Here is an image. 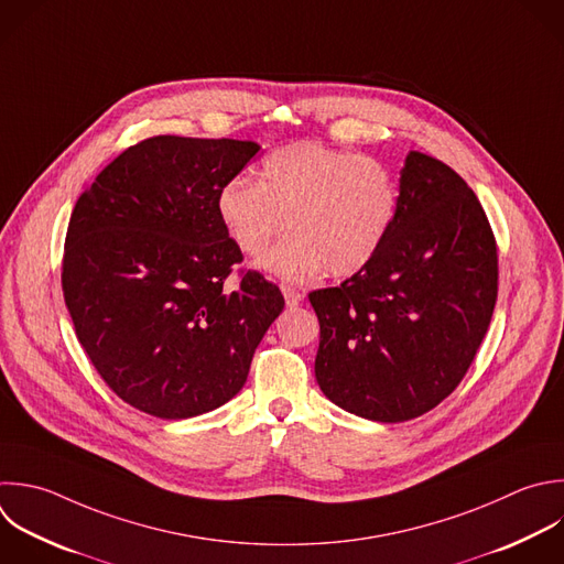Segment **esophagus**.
Instances as JSON below:
<instances>
[{
    "label": "esophagus",
    "instance_id": "34e87169",
    "mask_svg": "<svg viewBox=\"0 0 564 564\" xmlns=\"http://www.w3.org/2000/svg\"><path fill=\"white\" fill-rule=\"evenodd\" d=\"M282 295L286 300V306H297L302 300H304V293H300L297 289L293 286H282Z\"/></svg>",
    "mask_w": 564,
    "mask_h": 564
}]
</instances>
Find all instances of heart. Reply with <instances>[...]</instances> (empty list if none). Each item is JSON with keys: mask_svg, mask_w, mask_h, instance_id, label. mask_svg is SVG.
I'll return each mask as SVG.
<instances>
[{"mask_svg": "<svg viewBox=\"0 0 564 564\" xmlns=\"http://www.w3.org/2000/svg\"><path fill=\"white\" fill-rule=\"evenodd\" d=\"M401 205L399 181L370 156L295 141L271 150L258 170L225 181L216 216L229 242L260 258L282 229L289 236L258 262L286 282H304L326 269L333 278L361 271L388 240Z\"/></svg>", "mask_w": 564, "mask_h": 564, "instance_id": "heart-1", "label": "heart"}]
</instances>
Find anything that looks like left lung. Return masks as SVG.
Segmentation results:
<instances>
[{"instance_id": "8db88e82", "label": "left lung", "mask_w": 564, "mask_h": 564, "mask_svg": "<svg viewBox=\"0 0 564 564\" xmlns=\"http://www.w3.org/2000/svg\"><path fill=\"white\" fill-rule=\"evenodd\" d=\"M399 189V216L379 253L339 286L308 293L322 392L379 423L421 416L452 394L498 293L496 240L467 183L410 152Z\"/></svg>"}]
</instances>
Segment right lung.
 <instances>
[{"label":"right lung","mask_w":564,"mask_h":564,"mask_svg":"<svg viewBox=\"0 0 564 564\" xmlns=\"http://www.w3.org/2000/svg\"><path fill=\"white\" fill-rule=\"evenodd\" d=\"M258 150L152 137L119 154L75 205L66 306L97 372L141 412L189 419L234 399L284 308L258 271L225 286L242 253L218 223L216 194Z\"/></svg>","instance_id":"add662e5"}]
</instances>
